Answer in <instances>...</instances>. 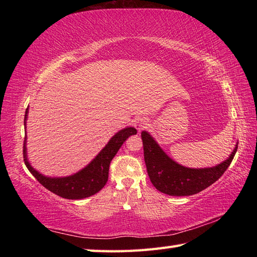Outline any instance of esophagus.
Masks as SVG:
<instances>
[{"instance_id": "esophagus-1", "label": "esophagus", "mask_w": 257, "mask_h": 257, "mask_svg": "<svg viewBox=\"0 0 257 257\" xmlns=\"http://www.w3.org/2000/svg\"><path fill=\"white\" fill-rule=\"evenodd\" d=\"M134 125L136 127V129L138 130V132H141V130L147 128V125H148V119L145 117L136 118L134 120Z\"/></svg>"}]
</instances>
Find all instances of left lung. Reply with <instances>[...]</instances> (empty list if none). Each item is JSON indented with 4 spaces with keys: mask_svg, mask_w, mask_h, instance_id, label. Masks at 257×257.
I'll return each mask as SVG.
<instances>
[{
    "mask_svg": "<svg viewBox=\"0 0 257 257\" xmlns=\"http://www.w3.org/2000/svg\"><path fill=\"white\" fill-rule=\"evenodd\" d=\"M141 138L151 183L160 192L173 196L192 195L210 187L225 172L237 150L236 145L230 157L215 167L194 169L179 165L171 159L149 133H141Z\"/></svg>",
    "mask_w": 257,
    "mask_h": 257,
    "instance_id": "left-lung-1",
    "label": "left lung"
}]
</instances>
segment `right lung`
<instances>
[{
	"label": "right lung",
	"instance_id": "obj_1",
	"mask_svg": "<svg viewBox=\"0 0 257 257\" xmlns=\"http://www.w3.org/2000/svg\"><path fill=\"white\" fill-rule=\"evenodd\" d=\"M27 113L29 108L25 111L24 125L26 128ZM137 134V130L134 127H127L120 130L113 137L108 141V144L103 147L102 150L98 154L90 163H88L84 169L76 172L68 177H46L35 170L31 166V163L27 159L26 152V137L24 140L23 156L25 166L29 169V171L36 178L43 187H45L51 192L55 193L64 199L69 200H79L85 199L96 194L97 192L105 187L108 181V172L109 165L112 158L116 156L120 147L127 140L130 136Z\"/></svg>",
	"mask_w": 257,
	"mask_h": 257
}]
</instances>
